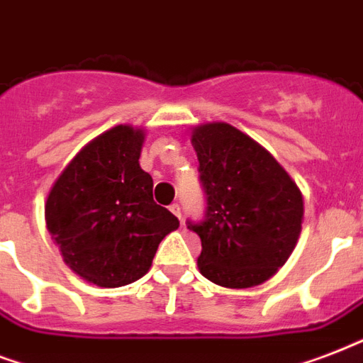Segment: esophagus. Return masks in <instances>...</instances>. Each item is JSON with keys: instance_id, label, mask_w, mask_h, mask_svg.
Masks as SVG:
<instances>
[{"instance_id": "34e87169", "label": "esophagus", "mask_w": 363, "mask_h": 363, "mask_svg": "<svg viewBox=\"0 0 363 363\" xmlns=\"http://www.w3.org/2000/svg\"><path fill=\"white\" fill-rule=\"evenodd\" d=\"M170 212L178 218V220H182V208H179L178 202H174V204H170Z\"/></svg>"}]
</instances>
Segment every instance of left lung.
Here are the masks:
<instances>
[{"mask_svg": "<svg viewBox=\"0 0 363 363\" xmlns=\"http://www.w3.org/2000/svg\"><path fill=\"white\" fill-rule=\"evenodd\" d=\"M208 210L189 229L201 237L199 271L223 288H252L274 274L296 248L303 195L269 151L227 123L191 132Z\"/></svg>", "mask_w": 363, "mask_h": 363, "instance_id": "8db88e82", "label": "left lung"}]
</instances>
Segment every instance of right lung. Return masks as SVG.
Segmentation results:
<instances>
[{
	"instance_id": "obj_1",
	"label": "right lung",
	"mask_w": 363,
	"mask_h": 363,
	"mask_svg": "<svg viewBox=\"0 0 363 363\" xmlns=\"http://www.w3.org/2000/svg\"><path fill=\"white\" fill-rule=\"evenodd\" d=\"M145 132L117 125L86 143L56 178L45 221L62 259L100 288L136 282L157 248L179 227L153 201V179L140 167Z\"/></svg>"
}]
</instances>
